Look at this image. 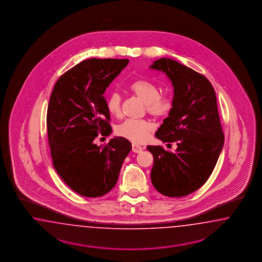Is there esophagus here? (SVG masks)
I'll return each mask as SVG.
<instances>
[{"mask_svg":"<svg viewBox=\"0 0 262 262\" xmlns=\"http://www.w3.org/2000/svg\"><path fill=\"white\" fill-rule=\"evenodd\" d=\"M133 151L134 152H141L144 150V147H141L139 145H136V144H133Z\"/></svg>","mask_w":262,"mask_h":262,"instance_id":"34e87169","label":"esophagus"}]
</instances>
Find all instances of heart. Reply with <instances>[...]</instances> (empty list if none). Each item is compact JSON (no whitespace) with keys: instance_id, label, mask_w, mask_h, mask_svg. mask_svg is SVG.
<instances>
[{"instance_id":"heart-1","label":"heart","mask_w":262,"mask_h":262,"mask_svg":"<svg viewBox=\"0 0 262 262\" xmlns=\"http://www.w3.org/2000/svg\"><path fill=\"white\" fill-rule=\"evenodd\" d=\"M130 91L146 103L147 111L157 117L169 114L173 107L172 100L166 95L159 94L156 84L146 79H136L130 86ZM122 98L119 93L113 92L106 100V108L112 116H121ZM154 125L149 120H126L116 128V134L135 143H142L154 130Z\"/></svg>"}]
</instances>
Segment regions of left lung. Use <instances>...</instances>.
<instances>
[{"label": "left lung", "instance_id": "1", "mask_svg": "<svg viewBox=\"0 0 262 262\" xmlns=\"http://www.w3.org/2000/svg\"><path fill=\"white\" fill-rule=\"evenodd\" d=\"M150 67L165 73L174 86L173 107L156 137L178 146L174 151L147 147L154 157L151 183L162 195L181 198L206 183L222 151L225 135L214 88L204 75L170 58Z\"/></svg>", "mask_w": 262, "mask_h": 262}]
</instances>
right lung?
Masks as SVG:
<instances>
[{"label":"right lung","mask_w":262,"mask_h":262,"mask_svg":"<svg viewBox=\"0 0 262 262\" xmlns=\"http://www.w3.org/2000/svg\"><path fill=\"white\" fill-rule=\"evenodd\" d=\"M128 59L83 60L57 79L49 101L47 130L53 165L72 190L101 197L117 183L120 169L132 150L124 137L97 146L96 137L111 134L105 89Z\"/></svg>","instance_id":"obj_1"}]
</instances>
